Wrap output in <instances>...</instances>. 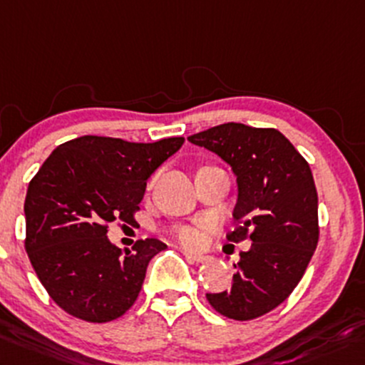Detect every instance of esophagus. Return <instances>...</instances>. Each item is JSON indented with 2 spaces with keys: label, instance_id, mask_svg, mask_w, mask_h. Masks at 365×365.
I'll list each match as a JSON object with an SVG mask.
<instances>
[{
  "label": "esophagus",
  "instance_id": "1",
  "mask_svg": "<svg viewBox=\"0 0 365 365\" xmlns=\"http://www.w3.org/2000/svg\"><path fill=\"white\" fill-rule=\"evenodd\" d=\"M183 255L187 257V259L190 260V262H206L208 260V255H205V253H195V252H183Z\"/></svg>",
  "mask_w": 365,
  "mask_h": 365
}]
</instances>
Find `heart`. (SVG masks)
<instances>
[{
	"instance_id": "1",
	"label": "heart",
	"mask_w": 365,
	"mask_h": 365,
	"mask_svg": "<svg viewBox=\"0 0 365 365\" xmlns=\"http://www.w3.org/2000/svg\"><path fill=\"white\" fill-rule=\"evenodd\" d=\"M176 236H178V240L182 241L183 245H189V247L199 245V241H201V234H199L197 229L189 227V225H185V227H180L178 231H176Z\"/></svg>"
}]
</instances>
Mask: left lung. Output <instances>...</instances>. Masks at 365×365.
Masks as SVG:
<instances>
[{"instance_id":"obj_1","label":"left lung","mask_w":365,"mask_h":365,"mask_svg":"<svg viewBox=\"0 0 365 365\" xmlns=\"http://www.w3.org/2000/svg\"><path fill=\"white\" fill-rule=\"evenodd\" d=\"M217 153L237 183L232 243L252 248L234 264L231 290L206 294L218 313L253 320L282 304L301 282L318 243V195L309 164L276 129L227 122L189 136Z\"/></svg>"}]
</instances>
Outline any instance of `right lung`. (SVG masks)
<instances>
[{
	"label": "right lung",
	"instance_id": "obj_1",
	"mask_svg": "<svg viewBox=\"0 0 365 365\" xmlns=\"http://www.w3.org/2000/svg\"><path fill=\"white\" fill-rule=\"evenodd\" d=\"M183 141L80 136L48 155L26 194V252L59 308L105 324L134 304L148 262L166 245L147 237L124 253L106 236L108 224H133L147 180Z\"/></svg>",
	"mask_w": 365,
	"mask_h": 365
}]
</instances>
